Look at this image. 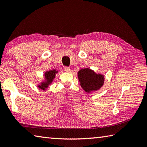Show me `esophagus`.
Returning a JSON list of instances; mask_svg holds the SVG:
<instances>
[{"instance_id": "esophagus-1", "label": "esophagus", "mask_w": 147, "mask_h": 147, "mask_svg": "<svg viewBox=\"0 0 147 147\" xmlns=\"http://www.w3.org/2000/svg\"><path fill=\"white\" fill-rule=\"evenodd\" d=\"M64 70L66 71V72H70V71H71V69L69 67H67V66H65V67H64Z\"/></svg>"}]
</instances>
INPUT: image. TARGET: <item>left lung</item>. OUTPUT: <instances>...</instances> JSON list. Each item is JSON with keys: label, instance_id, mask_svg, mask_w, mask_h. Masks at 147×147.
<instances>
[{"label": "left lung", "instance_id": "obj_1", "mask_svg": "<svg viewBox=\"0 0 147 147\" xmlns=\"http://www.w3.org/2000/svg\"><path fill=\"white\" fill-rule=\"evenodd\" d=\"M78 76L81 86L87 93L98 90L104 85V75L96 74L89 68L80 70L78 73Z\"/></svg>", "mask_w": 147, "mask_h": 147}]
</instances>
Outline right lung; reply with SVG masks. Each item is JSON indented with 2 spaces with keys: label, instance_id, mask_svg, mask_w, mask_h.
I'll return each mask as SVG.
<instances>
[{
  "label": "right lung",
  "instance_id": "add662e5",
  "mask_svg": "<svg viewBox=\"0 0 147 147\" xmlns=\"http://www.w3.org/2000/svg\"><path fill=\"white\" fill-rule=\"evenodd\" d=\"M58 71L55 69L50 70L47 71L45 73V81L43 82H42L40 85H38L39 88L42 89V90H45L48 86L51 85V83L54 80V78L55 76V74L57 73Z\"/></svg>",
  "mask_w": 147,
  "mask_h": 147
}]
</instances>
